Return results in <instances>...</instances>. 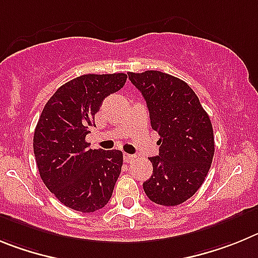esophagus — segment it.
Wrapping results in <instances>:
<instances>
[{
    "instance_id": "34e87169",
    "label": "esophagus",
    "mask_w": 258,
    "mask_h": 258,
    "mask_svg": "<svg viewBox=\"0 0 258 258\" xmlns=\"http://www.w3.org/2000/svg\"><path fill=\"white\" fill-rule=\"evenodd\" d=\"M123 159H124V162H127V163H132V162L136 159V157H135V155H132V154H126V153H124Z\"/></svg>"
}]
</instances>
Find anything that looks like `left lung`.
<instances>
[{
    "instance_id": "1",
    "label": "left lung",
    "mask_w": 258,
    "mask_h": 258,
    "mask_svg": "<svg viewBox=\"0 0 258 258\" xmlns=\"http://www.w3.org/2000/svg\"><path fill=\"white\" fill-rule=\"evenodd\" d=\"M149 109L150 124L161 139L159 155L149 158L153 175L143 184L152 202L178 206L203 184L215 154L207 112L186 82L158 71L128 73Z\"/></svg>"
}]
</instances>
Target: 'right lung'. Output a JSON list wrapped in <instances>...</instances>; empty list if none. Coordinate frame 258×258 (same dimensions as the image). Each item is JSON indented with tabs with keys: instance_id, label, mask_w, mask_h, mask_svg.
<instances>
[{
	"instance_id": "right-lung-1",
	"label": "right lung",
	"mask_w": 258,
	"mask_h": 258,
	"mask_svg": "<svg viewBox=\"0 0 258 258\" xmlns=\"http://www.w3.org/2000/svg\"><path fill=\"white\" fill-rule=\"evenodd\" d=\"M127 74H85L57 89L46 103L33 136L39 176L64 206L95 212L112 198L123 155L90 149L86 135L104 99L124 86Z\"/></svg>"
}]
</instances>
